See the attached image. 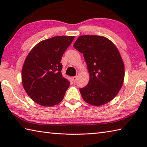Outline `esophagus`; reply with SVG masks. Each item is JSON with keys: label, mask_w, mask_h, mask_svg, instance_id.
Wrapping results in <instances>:
<instances>
[{"label": "esophagus", "mask_w": 147, "mask_h": 147, "mask_svg": "<svg viewBox=\"0 0 147 147\" xmlns=\"http://www.w3.org/2000/svg\"><path fill=\"white\" fill-rule=\"evenodd\" d=\"M76 80H77V76H73V82H74V83L76 82Z\"/></svg>", "instance_id": "34e87169"}]
</instances>
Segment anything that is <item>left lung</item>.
<instances>
[{
  "instance_id": "8db88e82",
  "label": "left lung",
  "mask_w": 147,
  "mask_h": 147,
  "mask_svg": "<svg viewBox=\"0 0 147 147\" xmlns=\"http://www.w3.org/2000/svg\"><path fill=\"white\" fill-rule=\"evenodd\" d=\"M73 47L84 54L89 73V83L80 88L87 103L101 106L118 94L124 78L120 53L112 42L100 36H80Z\"/></svg>"
}]
</instances>
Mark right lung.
I'll use <instances>...</instances> for the list:
<instances>
[{"label":"right lung","mask_w":147,"mask_h":147,"mask_svg":"<svg viewBox=\"0 0 147 147\" xmlns=\"http://www.w3.org/2000/svg\"><path fill=\"white\" fill-rule=\"evenodd\" d=\"M74 36H55L39 42L30 52L22 69V82L28 95L43 106L63 100L70 82L62 76L60 63Z\"/></svg>","instance_id":"1"}]
</instances>
